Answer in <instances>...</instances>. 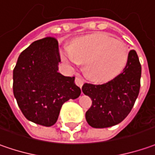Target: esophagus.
Returning <instances> with one entry per match:
<instances>
[{
    "mask_svg": "<svg viewBox=\"0 0 155 155\" xmlns=\"http://www.w3.org/2000/svg\"><path fill=\"white\" fill-rule=\"evenodd\" d=\"M83 83H84V81H83V79L81 77V76H77V77L75 78V84L77 85L78 87H82Z\"/></svg>",
    "mask_w": 155,
    "mask_h": 155,
    "instance_id": "obj_1",
    "label": "esophagus"
}]
</instances>
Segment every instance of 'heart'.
<instances>
[{"instance_id":"heart-1","label":"heart","mask_w":155,"mask_h":155,"mask_svg":"<svg viewBox=\"0 0 155 155\" xmlns=\"http://www.w3.org/2000/svg\"><path fill=\"white\" fill-rule=\"evenodd\" d=\"M128 55L124 42L102 32L79 38L61 52L62 59L70 64L86 62L87 74L97 81L116 76L126 65Z\"/></svg>"}]
</instances>
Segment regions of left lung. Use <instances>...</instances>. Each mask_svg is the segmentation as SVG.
Instances as JSON below:
<instances>
[{
	"mask_svg": "<svg viewBox=\"0 0 155 155\" xmlns=\"http://www.w3.org/2000/svg\"><path fill=\"white\" fill-rule=\"evenodd\" d=\"M141 67L136 51L131 50L123 72L104 84L85 83L84 94L93 103L86 119L93 128H107L121 123L130 112L141 87Z\"/></svg>",
	"mask_w": 155,
	"mask_h": 155,
	"instance_id": "1",
	"label": "left lung"
}]
</instances>
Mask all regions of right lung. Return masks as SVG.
Listing matches in <instances>:
<instances>
[{"mask_svg":"<svg viewBox=\"0 0 155 155\" xmlns=\"http://www.w3.org/2000/svg\"><path fill=\"white\" fill-rule=\"evenodd\" d=\"M60 61L58 42L47 37L22 51L14 68V97L25 118L37 124L54 125L61 105L81 93L74 76L58 72Z\"/></svg>","mask_w":155,"mask_h":155,"instance_id":"right-lung-1","label":"right lung"}]
</instances>
